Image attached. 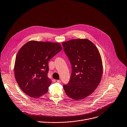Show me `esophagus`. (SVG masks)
<instances>
[{
  "label": "esophagus",
  "instance_id": "34e87169",
  "mask_svg": "<svg viewBox=\"0 0 127 127\" xmlns=\"http://www.w3.org/2000/svg\"><path fill=\"white\" fill-rule=\"evenodd\" d=\"M54 82H59V83H60L61 82V81L60 80H57V79H55L54 80Z\"/></svg>",
  "mask_w": 127,
  "mask_h": 127
}]
</instances>
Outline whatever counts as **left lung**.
I'll return each mask as SVG.
<instances>
[{"mask_svg":"<svg viewBox=\"0 0 127 127\" xmlns=\"http://www.w3.org/2000/svg\"><path fill=\"white\" fill-rule=\"evenodd\" d=\"M71 65L69 81L63 87L70 98L79 100L96 89L101 79L103 66L99 52L88 39H73L62 43Z\"/></svg>","mask_w":127,"mask_h":127,"instance_id":"8db88e82","label":"left lung"}]
</instances>
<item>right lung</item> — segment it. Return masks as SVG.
I'll use <instances>...</instances> for the list:
<instances>
[{
	"label": "right lung",
	"mask_w": 127,
	"mask_h": 127,
	"mask_svg": "<svg viewBox=\"0 0 127 127\" xmlns=\"http://www.w3.org/2000/svg\"><path fill=\"white\" fill-rule=\"evenodd\" d=\"M62 49L58 43L31 41L16 57L14 74L21 89L33 98L45 94L52 83L48 77V62Z\"/></svg>",
	"instance_id": "right-lung-1"
}]
</instances>
